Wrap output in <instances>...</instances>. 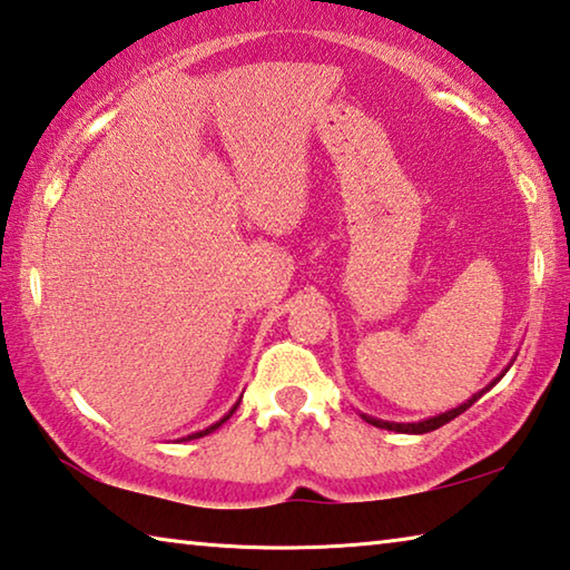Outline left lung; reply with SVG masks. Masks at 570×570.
Masks as SVG:
<instances>
[{"label":"left lung","mask_w":570,"mask_h":570,"mask_svg":"<svg viewBox=\"0 0 570 570\" xmlns=\"http://www.w3.org/2000/svg\"><path fill=\"white\" fill-rule=\"evenodd\" d=\"M484 393V391H482ZM482 393H476V395H472V399H469L466 403H462L459 405V409H454V411H446V413H441V415H433V419H429V421H421V423H391V421H377V419H370V415H363V419L367 421V423H373V426H377V429H387V431H401V433H429V431H436V429H441L444 426V423H449V421H454L456 415H462L469 405H474V401L480 399Z\"/></svg>","instance_id":"8db88e82"}]
</instances>
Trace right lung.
Here are the masks:
<instances>
[{
	"mask_svg": "<svg viewBox=\"0 0 570 570\" xmlns=\"http://www.w3.org/2000/svg\"><path fill=\"white\" fill-rule=\"evenodd\" d=\"M236 409H238V405H236ZM236 409H233L228 415H225V419H220L218 423H215V426H210V429H205V431H197V433H193V436H187V439H200V436H207V433H210V431H215V429H218L220 426V423H225V421H228L230 419V415L233 413H236Z\"/></svg>",
	"mask_w": 570,
	"mask_h": 570,
	"instance_id": "1",
	"label": "right lung"
}]
</instances>
